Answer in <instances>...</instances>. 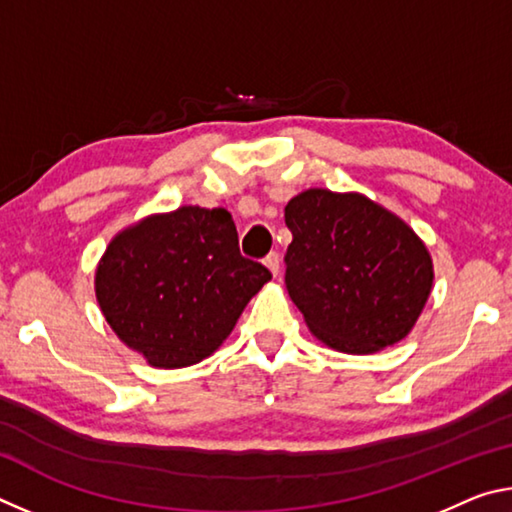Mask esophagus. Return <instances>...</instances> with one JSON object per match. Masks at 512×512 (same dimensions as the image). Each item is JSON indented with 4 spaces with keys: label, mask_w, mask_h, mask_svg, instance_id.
<instances>
[{
    "label": "esophagus",
    "mask_w": 512,
    "mask_h": 512,
    "mask_svg": "<svg viewBox=\"0 0 512 512\" xmlns=\"http://www.w3.org/2000/svg\"><path fill=\"white\" fill-rule=\"evenodd\" d=\"M264 264L268 266V271H271L275 277L280 275V266H282V257H280V253H268V255H266V259H264Z\"/></svg>",
    "instance_id": "34e87169"
}]
</instances>
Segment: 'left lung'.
Returning a JSON list of instances; mask_svg holds the SVG:
<instances>
[{"label":"left lung","mask_w":512,"mask_h":512,"mask_svg":"<svg viewBox=\"0 0 512 512\" xmlns=\"http://www.w3.org/2000/svg\"><path fill=\"white\" fill-rule=\"evenodd\" d=\"M289 296L316 339L348 354L402 341L433 284L427 246L363 194L307 189L284 207Z\"/></svg>","instance_id":"8db88e82"}]
</instances>
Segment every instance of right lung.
<instances>
[{
    "instance_id": "right-lung-1",
    "label": "right lung",
    "mask_w": 512,
    "mask_h": 512,
    "mask_svg": "<svg viewBox=\"0 0 512 512\" xmlns=\"http://www.w3.org/2000/svg\"><path fill=\"white\" fill-rule=\"evenodd\" d=\"M271 271L239 253L223 207H178L121 230L97 266L99 307L121 341L155 368L203 361L228 339Z\"/></svg>"
}]
</instances>
